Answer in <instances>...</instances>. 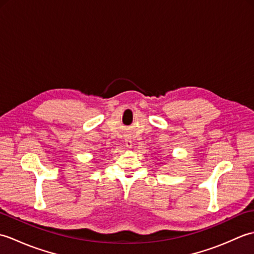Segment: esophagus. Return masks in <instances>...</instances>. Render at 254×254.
Returning <instances> with one entry per match:
<instances>
[{
  "mask_svg": "<svg viewBox=\"0 0 254 254\" xmlns=\"http://www.w3.org/2000/svg\"><path fill=\"white\" fill-rule=\"evenodd\" d=\"M124 141H126V146L127 148H131L132 147V141H131L130 137H127L126 139H124Z\"/></svg>",
  "mask_w": 254,
  "mask_h": 254,
  "instance_id": "esophagus-1",
  "label": "esophagus"
}]
</instances>
